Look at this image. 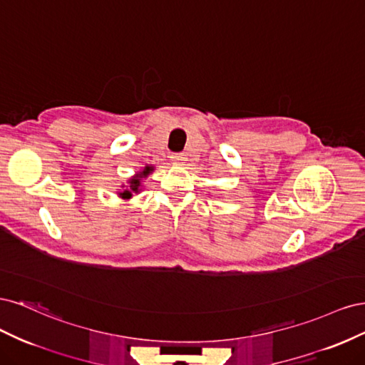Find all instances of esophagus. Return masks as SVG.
<instances>
[{
    "label": "esophagus",
    "mask_w": 365,
    "mask_h": 365,
    "mask_svg": "<svg viewBox=\"0 0 365 365\" xmlns=\"http://www.w3.org/2000/svg\"><path fill=\"white\" fill-rule=\"evenodd\" d=\"M170 158H172V161L176 163V164H181V163H184V161L187 160V157L184 155V153H173V155H172Z\"/></svg>",
    "instance_id": "1"
}]
</instances>
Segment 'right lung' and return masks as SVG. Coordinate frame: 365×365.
<instances>
[{"mask_svg": "<svg viewBox=\"0 0 365 365\" xmlns=\"http://www.w3.org/2000/svg\"><path fill=\"white\" fill-rule=\"evenodd\" d=\"M152 170V168H150V165H146V168H145V170H143V172H140L137 176H134V178H132L130 180V190H125L123 193H120V196L121 197H130L132 196V192H138V189H140V180L141 178H145V176H148L149 175V172Z\"/></svg>", "mask_w": 365, "mask_h": 365, "instance_id": "obj_1", "label": "right lung"}]
</instances>
